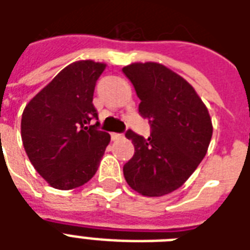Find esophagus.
Returning <instances> with one entry per match:
<instances>
[{
  "mask_svg": "<svg viewBox=\"0 0 250 250\" xmlns=\"http://www.w3.org/2000/svg\"><path fill=\"white\" fill-rule=\"evenodd\" d=\"M111 138H112V141H119L123 138V134H111Z\"/></svg>",
  "mask_w": 250,
  "mask_h": 250,
  "instance_id": "1",
  "label": "esophagus"
}]
</instances>
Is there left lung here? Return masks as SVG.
<instances>
[{
	"label": "left lung",
	"instance_id": "obj_1",
	"mask_svg": "<svg viewBox=\"0 0 250 250\" xmlns=\"http://www.w3.org/2000/svg\"><path fill=\"white\" fill-rule=\"evenodd\" d=\"M123 73L141 99L139 114L151 127L147 139L125 132L135 152L123 174L142 195L161 197L181 188L206 155L213 134L209 111L184 77L159 62H134Z\"/></svg>",
	"mask_w": 250,
	"mask_h": 250
}]
</instances>
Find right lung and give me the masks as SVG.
<instances>
[{
    "mask_svg": "<svg viewBox=\"0 0 250 250\" xmlns=\"http://www.w3.org/2000/svg\"><path fill=\"white\" fill-rule=\"evenodd\" d=\"M105 64L82 60L65 66L26 104L21 138L36 171L52 188L87 184L99 167L111 136L98 130L92 99Z\"/></svg>",
    "mask_w": 250,
    "mask_h": 250,
    "instance_id": "obj_1",
    "label": "right lung"
}]
</instances>
